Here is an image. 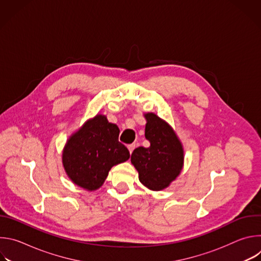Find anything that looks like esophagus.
Returning a JSON list of instances; mask_svg holds the SVG:
<instances>
[{
    "instance_id": "esophagus-1",
    "label": "esophagus",
    "mask_w": 261,
    "mask_h": 261,
    "mask_svg": "<svg viewBox=\"0 0 261 261\" xmlns=\"http://www.w3.org/2000/svg\"><path fill=\"white\" fill-rule=\"evenodd\" d=\"M134 148H135V144H134V143L129 144V145H128V150H129V153H130V154H132V152H133Z\"/></svg>"
}]
</instances>
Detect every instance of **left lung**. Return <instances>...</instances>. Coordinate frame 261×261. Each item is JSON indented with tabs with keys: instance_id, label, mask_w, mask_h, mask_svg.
Segmentation results:
<instances>
[{
	"instance_id": "1",
	"label": "left lung",
	"mask_w": 261,
	"mask_h": 261,
	"mask_svg": "<svg viewBox=\"0 0 261 261\" xmlns=\"http://www.w3.org/2000/svg\"><path fill=\"white\" fill-rule=\"evenodd\" d=\"M148 147L139 146L131 155L139 181L152 191H161L179 175L184 167V147L172 127L154 113L144 114Z\"/></svg>"
}]
</instances>
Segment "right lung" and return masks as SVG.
<instances>
[{
    "label": "right lung",
    "mask_w": 261,
    "mask_h": 261,
    "mask_svg": "<svg viewBox=\"0 0 261 261\" xmlns=\"http://www.w3.org/2000/svg\"><path fill=\"white\" fill-rule=\"evenodd\" d=\"M120 129L106 116L96 115L70 135L63 148L62 162L68 177L87 191L99 189L111 167L130 158L119 141Z\"/></svg>",
    "instance_id": "add662e5"
}]
</instances>
